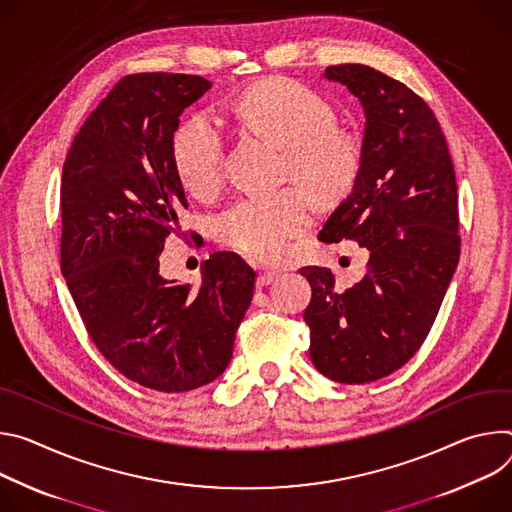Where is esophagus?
I'll list each match as a JSON object with an SVG mask.
<instances>
[{"label":"esophagus","instance_id":"obj_1","mask_svg":"<svg viewBox=\"0 0 512 512\" xmlns=\"http://www.w3.org/2000/svg\"><path fill=\"white\" fill-rule=\"evenodd\" d=\"M278 278V270L272 268H258V287H266L270 285L272 280Z\"/></svg>","mask_w":512,"mask_h":512}]
</instances>
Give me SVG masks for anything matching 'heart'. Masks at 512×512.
<instances>
[{
    "label": "heart",
    "instance_id": "b5f03b06",
    "mask_svg": "<svg viewBox=\"0 0 512 512\" xmlns=\"http://www.w3.org/2000/svg\"><path fill=\"white\" fill-rule=\"evenodd\" d=\"M238 116L254 130L282 144V177L299 179L323 199L348 193L362 166L358 140L335 128L331 103L311 87L287 79H266L236 103ZM183 183L197 195H213L225 177V136L211 113H197L181 126L173 146ZM315 197L303 185L238 199L215 221V238L236 252L274 260L313 223Z\"/></svg>",
    "mask_w": 512,
    "mask_h": 512
}]
</instances>
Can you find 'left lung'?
Returning a JSON list of instances; mask_svg holds the SVG:
<instances>
[{"instance_id": "1", "label": "left lung", "mask_w": 512, "mask_h": 512, "mask_svg": "<svg viewBox=\"0 0 512 512\" xmlns=\"http://www.w3.org/2000/svg\"><path fill=\"white\" fill-rule=\"evenodd\" d=\"M366 113L362 166L352 195L319 232L370 252L366 274L335 291L325 266H303L311 282L305 323L315 368L344 384H366L403 368L423 346L460 260L458 185L431 107L405 83L366 65H335Z\"/></svg>"}]
</instances>
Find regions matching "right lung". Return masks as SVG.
Here are the masks:
<instances>
[{
	"label": "right lung",
	"instance_id": "obj_1",
	"mask_svg": "<svg viewBox=\"0 0 512 512\" xmlns=\"http://www.w3.org/2000/svg\"><path fill=\"white\" fill-rule=\"evenodd\" d=\"M211 81L122 77L75 136L61 181V270L103 358L160 392L215 380L232 360L256 272L234 252L203 264L201 285L164 280L158 258L187 195L173 146L181 113Z\"/></svg>",
	"mask_w": 512,
	"mask_h": 512
}]
</instances>
